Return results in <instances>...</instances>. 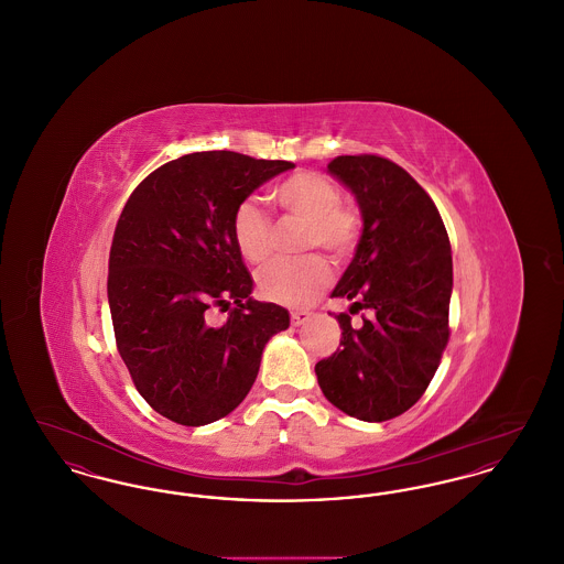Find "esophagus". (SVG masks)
<instances>
[{
    "label": "esophagus",
    "instance_id": "1",
    "mask_svg": "<svg viewBox=\"0 0 564 564\" xmlns=\"http://www.w3.org/2000/svg\"><path fill=\"white\" fill-rule=\"evenodd\" d=\"M311 319V313H306V311H294L292 313V325H304V323L308 322Z\"/></svg>",
    "mask_w": 564,
    "mask_h": 564
}]
</instances>
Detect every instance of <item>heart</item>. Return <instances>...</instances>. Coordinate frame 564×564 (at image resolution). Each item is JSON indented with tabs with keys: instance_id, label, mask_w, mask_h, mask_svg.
Wrapping results in <instances>:
<instances>
[{
	"instance_id": "heart-1",
	"label": "heart",
	"mask_w": 564,
	"mask_h": 564,
	"mask_svg": "<svg viewBox=\"0 0 564 564\" xmlns=\"http://www.w3.org/2000/svg\"><path fill=\"white\" fill-rule=\"evenodd\" d=\"M272 198L285 217L302 219V249H323L329 258H347L361 235L359 209L340 198L332 177L319 171H297L272 189ZM274 226L256 203L242 200L232 215V239L242 258L262 264L272 251ZM332 272L322 256L276 260L258 272V290L270 302L302 306L329 285Z\"/></svg>"
}]
</instances>
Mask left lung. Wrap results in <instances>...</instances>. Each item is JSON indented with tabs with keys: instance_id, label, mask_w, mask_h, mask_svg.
I'll return each instance as SVG.
<instances>
[{
	"instance_id": "obj_1",
	"label": "left lung",
	"mask_w": 564,
	"mask_h": 564,
	"mask_svg": "<svg viewBox=\"0 0 564 564\" xmlns=\"http://www.w3.org/2000/svg\"><path fill=\"white\" fill-rule=\"evenodd\" d=\"M355 194L364 232L332 297L366 310L349 315L340 349L315 366L327 402L349 416L382 423L423 398L451 338V241L430 194L400 164L376 154L336 156L327 164Z\"/></svg>"
}]
</instances>
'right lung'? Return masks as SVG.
Returning <instances> with one entry per match:
<instances>
[{"label":"right lung","mask_w":564,"mask_h":564,"mask_svg":"<svg viewBox=\"0 0 564 564\" xmlns=\"http://www.w3.org/2000/svg\"><path fill=\"white\" fill-rule=\"evenodd\" d=\"M294 162L194 152L152 171L129 196L109 249L116 347L141 398L164 419L198 427L249 393L270 338L290 313L251 297L232 239L242 200ZM236 306L215 326L214 307Z\"/></svg>","instance_id":"1"}]
</instances>
